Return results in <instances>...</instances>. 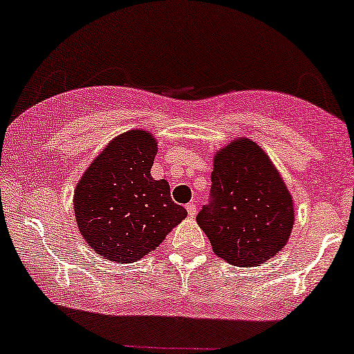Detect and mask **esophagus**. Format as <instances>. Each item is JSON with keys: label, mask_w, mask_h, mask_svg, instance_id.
<instances>
[{"label": "esophagus", "mask_w": 354, "mask_h": 354, "mask_svg": "<svg viewBox=\"0 0 354 354\" xmlns=\"http://www.w3.org/2000/svg\"><path fill=\"white\" fill-rule=\"evenodd\" d=\"M196 211H198V207H196L195 203H188V205H187V212H188V216L193 217V216L196 214Z\"/></svg>", "instance_id": "34e87169"}]
</instances>
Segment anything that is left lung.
<instances>
[{
    "label": "left lung",
    "instance_id": "obj_1",
    "mask_svg": "<svg viewBox=\"0 0 354 354\" xmlns=\"http://www.w3.org/2000/svg\"><path fill=\"white\" fill-rule=\"evenodd\" d=\"M211 201L196 216L212 251L239 268H254L287 245L293 200L277 169L253 140L221 148L211 174Z\"/></svg>",
    "mask_w": 354,
    "mask_h": 354
}]
</instances>
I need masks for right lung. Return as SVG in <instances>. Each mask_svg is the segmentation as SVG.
<instances>
[{"instance_id": "right-lung-1", "label": "right lung", "mask_w": 354, "mask_h": 354, "mask_svg": "<svg viewBox=\"0 0 354 354\" xmlns=\"http://www.w3.org/2000/svg\"><path fill=\"white\" fill-rule=\"evenodd\" d=\"M156 138L147 130L115 137L84 172L74 192L75 221L93 251L114 263H135L187 217L171 187L151 177Z\"/></svg>"}]
</instances>
